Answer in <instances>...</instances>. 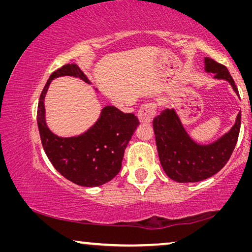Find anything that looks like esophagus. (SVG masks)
I'll list each match as a JSON object with an SVG mask.
<instances>
[{
	"instance_id": "esophagus-1",
	"label": "esophagus",
	"mask_w": 252,
	"mask_h": 252,
	"mask_svg": "<svg viewBox=\"0 0 252 252\" xmlns=\"http://www.w3.org/2000/svg\"><path fill=\"white\" fill-rule=\"evenodd\" d=\"M157 113V105L155 103L143 104L138 111V118L141 123H150Z\"/></svg>"
}]
</instances>
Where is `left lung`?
<instances>
[{
    "mask_svg": "<svg viewBox=\"0 0 252 252\" xmlns=\"http://www.w3.org/2000/svg\"><path fill=\"white\" fill-rule=\"evenodd\" d=\"M206 71L216 79L227 80L239 94L238 88L227 66L207 58ZM156 142L162 168L167 176L177 182H199L215 176L231 157L238 141L241 112L227 134L208 146H200L189 138L173 110H164L153 120Z\"/></svg>",
    "mask_w": 252,
    "mask_h": 252,
    "instance_id": "1",
    "label": "left lung"
}]
</instances>
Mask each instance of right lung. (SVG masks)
Segmentation results:
<instances>
[{"mask_svg": "<svg viewBox=\"0 0 252 252\" xmlns=\"http://www.w3.org/2000/svg\"><path fill=\"white\" fill-rule=\"evenodd\" d=\"M72 75L89 82L76 64H65L50 75L37 105V126L41 142L51 163L63 177L82 187H97L109 182L122 167L126 148L140 122L133 113L116 106H105L101 117L85 133L60 138L45 125L44 96L51 80Z\"/></svg>", "mask_w": 252, "mask_h": 252, "instance_id": "right-lung-1", "label": "right lung"}]
</instances>
